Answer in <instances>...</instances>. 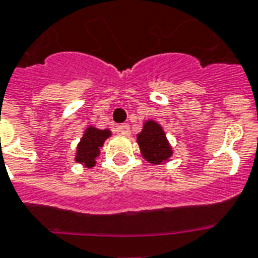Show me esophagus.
<instances>
[{
    "mask_svg": "<svg viewBox=\"0 0 258 258\" xmlns=\"http://www.w3.org/2000/svg\"><path fill=\"white\" fill-rule=\"evenodd\" d=\"M117 132L121 133V135H129L131 133V126L127 123H122V125H118L117 126Z\"/></svg>",
    "mask_w": 258,
    "mask_h": 258,
    "instance_id": "obj_1",
    "label": "esophagus"
}]
</instances>
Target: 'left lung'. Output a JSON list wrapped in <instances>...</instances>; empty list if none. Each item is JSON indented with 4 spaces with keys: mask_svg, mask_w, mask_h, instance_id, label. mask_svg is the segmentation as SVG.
Returning a JSON list of instances; mask_svg holds the SVG:
<instances>
[{
    "mask_svg": "<svg viewBox=\"0 0 258 258\" xmlns=\"http://www.w3.org/2000/svg\"><path fill=\"white\" fill-rule=\"evenodd\" d=\"M137 144L144 159L152 164H164L173 155L164 129L155 119L144 122L143 131L137 135Z\"/></svg>",
    "mask_w": 258,
    "mask_h": 258,
    "instance_id": "1",
    "label": "left lung"
}]
</instances>
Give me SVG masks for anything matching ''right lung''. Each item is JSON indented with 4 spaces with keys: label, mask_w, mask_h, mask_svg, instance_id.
Segmentation results:
<instances>
[{
    "label": "right lung",
    "mask_w": 258,
    "mask_h": 258,
    "mask_svg": "<svg viewBox=\"0 0 258 258\" xmlns=\"http://www.w3.org/2000/svg\"><path fill=\"white\" fill-rule=\"evenodd\" d=\"M111 136L109 129H98V127L89 126L82 136L81 141L77 147L75 161L82 164L86 168H93L95 165V159L101 153V148L103 143Z\"/></svg>",
    "instance_id": "add662e5"
}]
</instances>
